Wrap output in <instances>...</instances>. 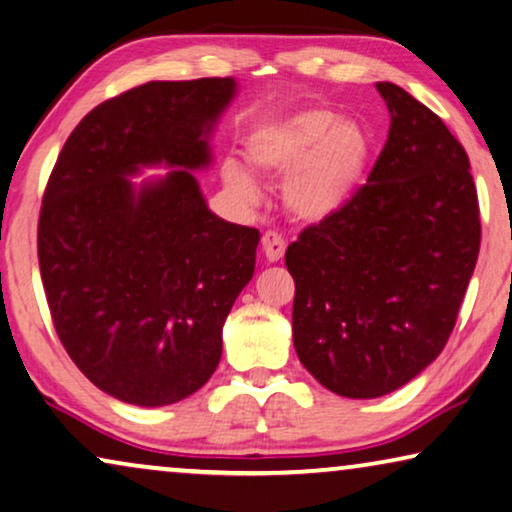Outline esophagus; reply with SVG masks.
<instances>
[{"label":"esophagus","mask_w":512,"mask_h":512,"mask_svg":"<svg viewBox=\"0 0 512 512\" xmlns=\"http://www.w3.org/2000/svg\"><path fill=\"white\" fill-rule=\"evenodd\" d=\"M285 248H287V243L278 232H266L262 236V250L269 262H278V259H282V255H285Z\"/></svg>","instance_id":"obj_1"}]
</instances>
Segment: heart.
I'll return each mask as SVG.
<instances>
[{"label": "heart", "instance_id": "1", "mask_svg": "<svg viewBox=\"0 0 512 512\" xmlns=\"http://www.w3.org/2000/svg\"><path fill=\"white\" fill-rule=\"evenodd\" d=\"M248 165L264 174H287L282 200L303 223H322L347 207L370 156V140L356 121L326 108H305L255 128L243 142ZM223 179L243 202L257 200V186L239 163L227 160Z\"/></svg>", "mask_w": 512, "mask_h": 512}]
</instances>
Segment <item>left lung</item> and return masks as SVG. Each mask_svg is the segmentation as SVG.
I'll return each mask as SVG.
<instances>
[{
    "label": "left lung",
    "mask_w": 512,
    "mask_h": 512,
    "mask_svg": "<svg viewBox=\"0 0 512 512\" xmlns=\"http://www.w3.org/2000/svg\"><path fill=\"white\" fill-rule=\"evenodd\" d=\"M377 91L391 128L368 183L285 253L296 354L345 398L391 393L441 354L480 250L467 151L402 87Z\"/></svg>",
    "instance_id": "1"
}]
</instances>
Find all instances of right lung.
<instances>
[{"instance_id": "right-lung-1", "label": "right lung", "mask_w": 512, "mask_h": 512, "mask_svg": "<svg viewBox=\"0 0 512 512\" xmlns=\"http://www.w3.org/2000/svg\"><path fill=\"white\" fill-rule=\"evenodd\" d=\"M232 78L147 82L68 135L38 213V266L61 345L112 398L163 407L207 384L259 232L207 209L193 172ZM179 166L135 191L144 164Z\"/></svg>"}]
</instances>
